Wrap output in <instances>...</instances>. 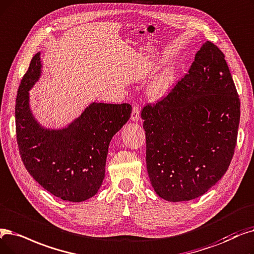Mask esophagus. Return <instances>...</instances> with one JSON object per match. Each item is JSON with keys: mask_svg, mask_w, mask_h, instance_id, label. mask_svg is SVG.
Here are the masks:
<instances>
[{"mask_svg": "<svg viewBox=\"0 0 254 254\" xmlns=\"http://www.w3.org/2000/svg\"><path fill=\"white\" fill-rule=\"evenodd\" d=\"M130 118L134 121H138L140 119V107L138 105H135L133 107V111H131Z\"/></svg>", "mask_w": 254, "mask_h": 254, "instance_id": "obj_1", "label": "esophagus"}]
</instances>
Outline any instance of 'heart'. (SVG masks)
Listing matches in <instances>:
<instances>
[{"instance_id": "b5f03b06", "label": "heart", "mask_w": 254, "mask_h": 254, "mask_svg": "<svg viewBox=\"0 0 254 254\" xmlns=\"http://www.w3.org/2000/svg\"><path fill=\"white\" fill-rule=\"evenodd\" d=\"M171 82V73L166 71L162 73L159 78L153 82L150 88V94L152 97H161L167 92Z\"/></svg>"}]
</instances>
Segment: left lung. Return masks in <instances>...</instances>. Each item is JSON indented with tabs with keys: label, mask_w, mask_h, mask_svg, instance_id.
Here are the masks:
<instances>
[{
	"label": "left lung",
	"mask_w": 254,
	"mask_h": 254,
	"mask_svg": "<svg viewBox=\"0 0 254 254\" xmlns=\"http://www.w3.org/2000/svg\"><path fill=\"white\" fill-rule=\"evenodd\" d=\"M224 58L206 41L168 94L142 109L148 176L168 201L203 195L233 160L240 98Z\"/></svg>",
	"instance_id": "obj_1"
}]
</instances>
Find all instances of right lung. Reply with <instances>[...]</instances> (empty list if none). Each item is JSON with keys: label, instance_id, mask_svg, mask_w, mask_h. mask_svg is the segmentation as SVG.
Returning <instances> with one entry per match:
<instances>
[{"label": "right lung", "instance_id": "1", "mask_svg": "<svg viewBox=\"0 0 254 254\" xmlns=\"http://www.w3.org/2000/svg\"><path fill=\"white\" fill-rule=\"evenodd\" d=\"M40 68L38 53L17 91L15 130L20 158L42 188L63 200L81 202L102 186L110 141L129 119L131 106L93 103L68 127L43 128L32 116L28 93Z\"/></svg>", "mask_w": 254, "mask_h": 254}]
</instances>
